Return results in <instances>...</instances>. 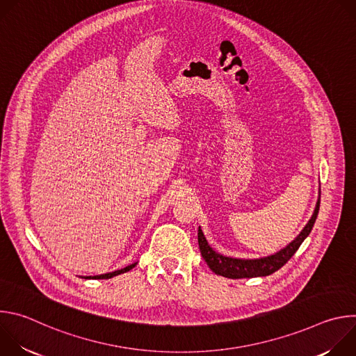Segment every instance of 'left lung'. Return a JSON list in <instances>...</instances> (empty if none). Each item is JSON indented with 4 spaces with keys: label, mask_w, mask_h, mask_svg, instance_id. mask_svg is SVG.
<instances>
[{
    "label": "left lung",
    "mask_w": 356,
    "mask_h": 356,
    "mask_svg": "<svg viewBox=\"0 0 356 356\" xmlns=\"http://www.w3.org/2000/svg\"><path fill=\"white\" fill-rule=\"evenodd\" d=\"M320 198H321V188H318V200L316 202V209L306 224L301 229V232L283 249L275 252L273 255L264 257V258H257V259H242V258H232V257H225L222 253L217 252L216 249L211 248L207 238L204 236V232H202L201 227H198V246L201 257L204 258L207 262L209 268L220 276L228 277V279H245V277H259V276H269L279 270L282 266L287 264V261L294 255L296 250L300 248L302 241L306 239L317 220L318 210H320Z\"/></svg>",
    "instance_id": "8db88e82"
}]
</instances>
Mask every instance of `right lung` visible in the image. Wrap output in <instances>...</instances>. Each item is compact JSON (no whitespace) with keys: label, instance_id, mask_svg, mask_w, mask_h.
Masks as SVG:
<instances>
[{"label":"right lung","instance_id":"right-lung-1","mask_svg":"<svg viewBox=\"0 0 356 356\" xmlns=\"http://www.w3.org/2000/svg\"><path fill=\"white\" fill-rule=\"evenodd\" d=\"M136 264H138V262H135V264H132V265H128V266H125V268H122V269H120V270H115V272H110V273H104V275H97V276H86L84 279H111V277H114V276H118V275H121V273L129 272L132 268H135V266H136Z\"/></svg>","mask_w":356,"mask_h":356}]
</instances>
